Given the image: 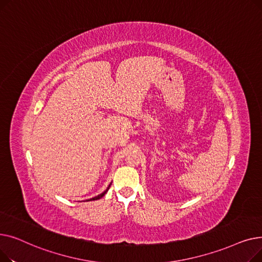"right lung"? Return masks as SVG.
<instances>
[{
	"label": "right lung",
	"instance_id": "obj_1",
	"mask_svg": "<svg viewBox=\"0 0 262 262\" xmlns=\"http://www.w3.org/2000/svg\"><path fill=\"white\" fill-rule=\"evenodd\" d=\"M110 185H112V184H110ZM110 185H109V186H108V188L103 192V193H101V194H99V195H96V196H94V198H92V199H90V200H88V201H95V200H100L101 198H103V196L106 194V192L108 191V189H109Z\"/></svg>",
	"mask_w": 262,
	"mask_h": 262
}]
</instances>
